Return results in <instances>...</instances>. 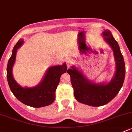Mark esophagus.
Masks as SVG:
<instances>
[{"label":"esophagus","mask_w":132,"mask_h":132,"mask_svg":"<svg viewBox=\"0 0 132 132\" xmlns=\"http://www.w3.org/2000/svg\"><path fill=\"white\" fill-rule=\"evenodd\" d=\"M73 63V59H68L67 61H66V64H67V66H68V67H70V66H71V64Z\"/></svg>","instance_id":"34e87169"}]
</instances>
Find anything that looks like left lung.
Returning a JSON list of instances; mask_svg holds the SVG:
<instances>
[{
	"label": "left lung",
	"mask_w": 132,
	"mask_h": 132,
	"mask_svg": "<svg viewBox=\"0 0 132 132\" xmlns=\"http://www.w3.org/2000/svg\"><path fill=\"white\" fill-rule=\"evenodd\" d=\"M102 35L113 50L116 63V71L111 81L92 82L75 66L67 71L70 75L75 99L81 103L94 107L106 104L114 98L121 89L125 77V64L118 44L109 30H105Z\"/></svg>",
	"instance_id": "8db88e82"
}]
</instances>
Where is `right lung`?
Segmentation results:
<instances>
[{
  "mask_svg": "<svg viewBox=\"0 0 132 132\" xmlns=\"http://www.w3.org/2000/svg\"><path fill=\"white\" fill-rule=\"evenodd\" d=\"M19 39L14 47L7 67V78L12 94L22 103L33 108H42L51 104L55 98V92L60 81V77L67 71L66 63L51 66L47 70L42 80L33 87H23L16 81L12 75L18 49L23 44Z\"/></svg>",
  "mask_w": 132,
  "mask_h": 132,
  "instance_id": "1",
  "label": "right lung"
}]
</instances>
